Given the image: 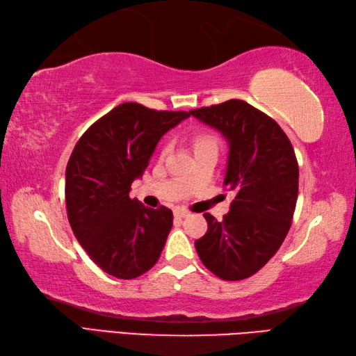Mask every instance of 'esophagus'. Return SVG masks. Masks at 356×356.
<instances>
[{
    "mask_svg": "<svg viewBox=\"0 0 356 356\" xmlns=\"http://www.w3.org/2000/svg\"><path fill=\"white\" fill-rule=\"evenodd\" d=\"M174 216H176V218H188V216H190V211L188 210H182V208H177L176 211H174Z\"/></svg>",
    "mask_w": 356,
    "mask_h": 356,
    "instance_id": "esophagus-1",
    "label": "esophagus"
}]
</instances>
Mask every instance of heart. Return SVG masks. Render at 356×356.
Returning <instances> with one entry per match:
<instances>
[{"label": "heart", "mask_w": 356, "mask_h": 356, "mask_svg": "<svg viewBox=\"0 0 356 356\" xmlns=\"http://www.w3.org/2000/svg\"><path fill=\"white\" fill-rule=\"evenodd\" d=\"M194 145H196V148L207 145H216V138L211 134H208V132H200V134L194 137Z\"/></svg>", "instance_id": "obj_1"}]
</instances>
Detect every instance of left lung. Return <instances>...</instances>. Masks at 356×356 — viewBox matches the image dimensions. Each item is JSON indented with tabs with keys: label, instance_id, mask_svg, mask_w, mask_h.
I'll return each instance as SVG.
<instances>
[{
	"label": "left lung",
	"instance_id": "obj_1",
	"mask_svg": "<svg viewBox=\"0 0 356 356\" xmlns=\"http://www.w3.org/2000/svg\"><path fill=\"white\" fill-rule=\"evenodd\" d=\"M228 142L224 185L234 199L224 220L210 213L205 236L194 242L204 266L224 281L254 275L287 236L298 199V160L273 118L243 100L190 111Z\"/></svg>",
	"mask_w": 356,
	"mask_h": 356
}]
</instances>
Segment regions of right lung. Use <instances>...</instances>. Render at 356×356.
<instances>
[{"label":"right lung","instance_id":"obj_1","mask_svg":"<svg viewBox=\"0 0 356 356\" xmlns=\"http://www.w3.org/2000/svg\"><path fill=\"white\" fill-rule=\"evenodd\" d=\"M190 117L140 103L118 104L80 137L66 166L67 219L97 266L118 280H134L159 261L172 211L129 197L131 184L149 165L160 138Z\"/></svg>","mask_w":356,"mask_h":356}]
</instances>
